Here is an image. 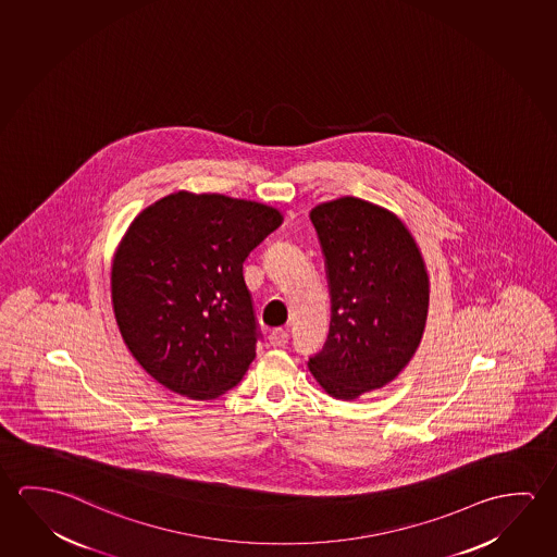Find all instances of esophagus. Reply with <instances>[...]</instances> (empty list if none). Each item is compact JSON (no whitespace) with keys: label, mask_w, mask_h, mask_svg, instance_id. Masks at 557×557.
Listing matches in <instances>:
<instances>
[{"label":"esophagus","mask_w":557,"mask_h":557,"mask_svg":"<svg viewBox=\"0 0 557 557\" xmlns=\"http://www.w3.org/2000/svg\"><path fill=\"white\" fill-rule=\"evenodd\" d=\"M270 344L274 347H283L287 344V339H289V334L282 329H275L270 332Z\"/></svg>","instance_id":"obj_1"}]
</instances>
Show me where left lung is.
<instances>
[{"label": "left lung", "mask_w": 557, "mask_h": 557, "mask_svg": "<svg viewBox=\"0 0 557 557\" xmlns=\"http://www.w3.org/2000/svg\"><path fill=\"white\" fill-rule=\"evenodd\" d=\"M329 275L332 320L309 359L317 383L337 400L383 388L420 347L429 275L418 243L393 211L344 196L310 211Z\"/></svg>", "instance_id": "1"}]
</instances>
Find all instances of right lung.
<instances>
[{
    "label": "right lung",
    "mask_w": 557,
    "mask_h": 557,
    "mask_svg": "<svg viewBox=\"0 0 557 557\" xmlns=\"http://www.w3.org/2000/svg\"><path fill=\"white\" fill-rule=\"evenodd\" d=\"M282 211L181 190L132 221L112 260V309L137 363L190 400L227 393L256 357L243 262Z\"/></svg>",
    "instance_id": "1"
}]
</instances>
